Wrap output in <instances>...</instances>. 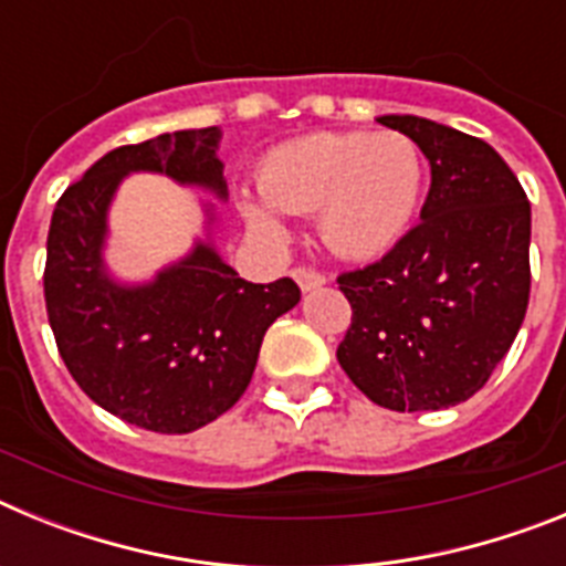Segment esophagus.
Wrapping results in <instances>:
<instances>
[{"label": "esophagus", "mask_w": 566, "mask_h": 566, "mask_svg": "<svg viewBox=\"0 0 566 566\" xmlns=\"http://www.w3.org/2000/svg\"><path fill=\"white\" fill-rule=\"evenodd\" d=\"M292 277L297 280V286L303 289V292H312V289H319L323 283H326V274L317 272V269L312 266H297L292 272Z\"/></svg>", "instance_id": "esophagus-1"}]
</instances>
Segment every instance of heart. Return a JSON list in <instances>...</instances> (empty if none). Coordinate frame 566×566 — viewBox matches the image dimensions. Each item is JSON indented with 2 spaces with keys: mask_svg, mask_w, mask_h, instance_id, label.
<instances>
[{
  "mask_svg": "<svg viewBox=\"0 0 566 566\" xmlns=\"http://www.w3.org/2000/svg\"><path fill=\"white\" fill-rule=\"evenodd\" d=\"M422 153L402 133H317L272 149L260 164V192L292 214H317V232L339 258H374L394 247L422 195ZM249 229L283 240L266 203L240 201Z\"/></svg>",
  "mask_w": 566,
  "mask_h": 566,
  "instance_id": "1",
  "label": "heart"
}]
</instances>
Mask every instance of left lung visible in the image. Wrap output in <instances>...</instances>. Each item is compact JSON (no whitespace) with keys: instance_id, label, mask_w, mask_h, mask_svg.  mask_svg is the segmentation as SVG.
Returning a JSON list of instances; mask_svg holds the SVG:
<instances>
[{"instance_id":"1","label":"left lung","mask_w":566,"mask_h":566,"mask_svg":"<svg viewBox=\"0 0 566 566\" xmlns=\"http://www.w3.org/2000/svg\"><path fill=\"white\" fill-rule=\"evenodd\" d=\"M431 161L422 221L337 277L352 326L343 371L391 411H439L490 379L530 300V201L482 138L419 115H382Z\"/></svg>"}]
</instances>
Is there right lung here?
<instances>
[{"instance_id":"add662e5","label":"right lung","mask_w":566,"mask_h":566,"mask_svg":"<svg viewBox=\"0 0 566 566\" xmlns=\"http://www.w3.org/2000/svg\"><path fill=\"white\" fill-rule=\"evenodd\" d=\"M221 129H181L107 153L53 209L44 306L70 377L104 411L155 433L198 431L252 382L263 334L297 306L292 277L249 283L198 247L138 289L102 266L107 207L127 172L149 169L227 195L214 155Z\"/></svg>"}]
</instances>
